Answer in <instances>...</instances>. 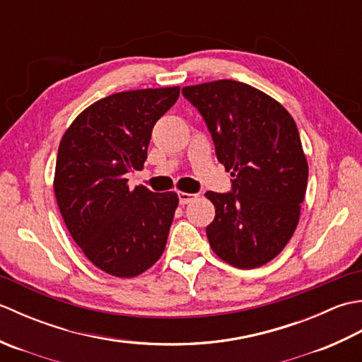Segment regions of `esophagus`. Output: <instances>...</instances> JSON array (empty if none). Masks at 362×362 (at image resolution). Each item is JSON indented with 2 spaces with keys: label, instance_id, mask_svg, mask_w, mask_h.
Here are the masks:
<instances>
[{
  "label": "esophagus",
  "instance_id": "esophagus-1",
  "mask_svg": "<svg viewBox=\"0 0 362 362\" xmlns=\"http://www.w3.org/2000/svg\"><path fill=\"white\" fill-rule=\"evenodd\" d=\"M196 197H197V194H191V193H185V191H179V202H180V205H187L189 202H193Z\"/></svg>",
  "mask_w": 362,
  "mask_h": 362
}]
</instances>
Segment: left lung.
<instances>
[{"label": "left lung", "instance_id": "1", "mask_svg": "<svg viewBox=\"0 0 362 362\" xmlns=\"http://www.w3.org/2000/svg\"><path fill=\"white\" fill-rule=\"evenodd\" d=\"M182 93L211 132L216 157L233 177L232 193H205L214 205L210 247L233 267L274 259L294 235L308 183V161L294 118L247 83L221 79Z\"/></svg>", "mask_w": 362, "mask_h": 362}]
</instances>
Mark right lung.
Listing matches in <instances>:
<instances>
[{
    "instance_id": "1",
    "label": "right lung",
    "mask_w": 362,
    "mask_h": 362,
    "mask_svg": "<svg viewBox=\"0 0 362 362\" xmlns=\"http://www.w3.org/2000/svg\"><path fill=\"white\" fill-rule=\"evenodd\" d=\"M180 87L121 91L88 105L60 140L54 194L74 243L91 263L119 279L148 271L166 247L179 196L130 189L152 127L171 109Z\"/></svg>"
}]
</instances>
